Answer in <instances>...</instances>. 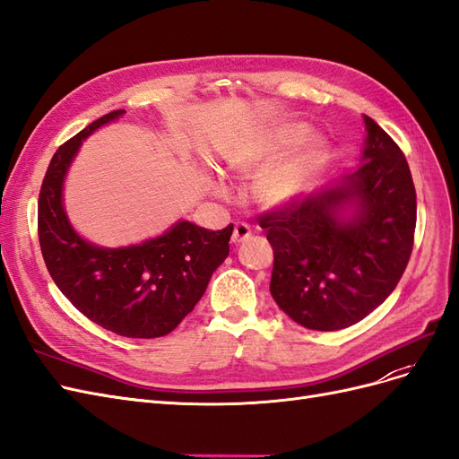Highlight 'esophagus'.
Masks as SVG:
<instances>
[{
    "label": "esophagus",
    "instance_id": "1",
    "mask_svg": "<svg viewBox=\"0 0 459 459\" xmlns=\"http://www.w3.org/2000/svg\"><path fill=\"white\" fill-rule=\"evenodd\" d=\"M248 238H251V226L245 224V221H238V224H235V228H233V233H231V241L233 243H243Z\"/></svg>",
    "mask_w": 459,
    "mask_h": 459
}]
</instances>
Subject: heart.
Here are the masks:
<instances>
[{
    "label": "heart",
    "instance_id": "b5f03b06",
    "mask_svg": "<svg viewBox=\"0 0 459 459\" xmlns=\"http://www.w3.org/2000/svg\"><path fill=\"white\" fill-rule=\"evenodd\" d=\"M275 145L266 143L256 149H248L231 162V170L247 179H255V197L262 206L280 208L293 203L307 187L316 166L322 160L324 142L314 134L302 135L297 145L285 157L268 164L273 159Z\"/></svg>",
    "mask_w": 459,
    "mask_h": 459
}]
</instances>
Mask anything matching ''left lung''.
<instances>
[{
    "mask_svg": "<svg viewBox=\"0 0 459 459\" xmlns=\"http://www.w3.org/2000/svg\"><path fill=\"white\" fill-rule=\"evenodd\" d=\"M362 164L331 187L260 216L273 248L270 293L293 322L337 331L393 293L413 248L415 187L404 152L364 117ZM344 205L352 217L344 219Z\"/></svg>",
    "mask_w": 459,
    "mask_h": 459,
    "instance_id": "obj_1",
    "label": "left lung"
}]
</instances>
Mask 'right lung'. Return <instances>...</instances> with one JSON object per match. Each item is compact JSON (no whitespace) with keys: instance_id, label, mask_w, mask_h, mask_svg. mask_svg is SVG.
Here are the masks:
<instances>
[{"instance_id":"1","label":"right lung","mask_w":459,"mask_h":459,"mask_svg":"<svg viewBox=\"0 0 459 459\" xmlns=\"http://www.w3.org/2000/svg\"><path fill=\"white\" fill-rule=\"evenodd\" d=\"M122 115L97 118L55 152L39 189L38 238L49 275L76 310L117 335L157 339L195 308L230 255L233 226L211 231L178 221L160 238L122 248L82 239L63 208L65 176L82 140Z\"/></svg>"}]
</instances>
